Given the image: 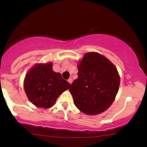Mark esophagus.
Here are the masks:
<instances>
[{
    "label": "esophagus",
    "instance_id": "1",
    "mask_svg": "<svg viewBox=\"0 0 147 147\" xmlns=\"http://www.w3.org/2000/svg\"><path fill=\"white\" fill-rule=\"evenodd\" d=\"M67 81H68V82H69V83L70 84H71L72 83V82H73V80H72L71 78H69Z\"/></svg>",
    "mask_w": 147,
    "mask_h": 147
}]
</instances>
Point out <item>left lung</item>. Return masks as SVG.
Returning a JSON list of instances; mask_svg holds the SVG:
<instances>
[{
    "label": "left lung",
    "mask_w": 147,
    "mask_h": 147,
    "mask_svg": "<svg viewBox=\"0 0 147 147\" xmlns=\"http://www.w3.org/2000/svg\"><path fill=\"white\" fill-rule=\"evenodd\" d=\"M78 76L69 88L76 107L89 115L107 110L120 86L115 66L103 55L90 52L78 65Z\"/></svg>",
    "instance_id": "obj_1"
}]
</instances>
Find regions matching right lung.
Wrapping results in <instances>:
<instances>
[{
	"label": "right lung",
	"instance_id": "obj_1",
	"mask_svg": "<svg viewBox=\"0 0 147 147\" xmlns=\"http://www.w3.org/2000/svg\"><path fill=\"white\" fill-rule=\"evenodd\" d=\"M70 84L60 73L52 69V63L37 64L26 75L24 88L28 98L34 105L48 108L55 104Z\"/></svg>",
	"mask_w": 147,
	"mask_h": 147
}]
</instances>
